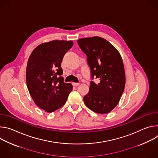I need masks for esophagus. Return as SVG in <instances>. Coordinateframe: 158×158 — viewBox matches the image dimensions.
Masks as SVG:
<instances>
[{"label": "esophagus", "mask_w": 158, "mask_h": 158, "mask_svg": "<svg viewBox=\"0 0 158 158\" xmlns=\"http://www.w3.org/2000/svg\"><path fill=\"white\" fill-rule=\"evenodd\" d=\"M79 84H80V83H79V82H77V83H76V82H73V86H77V85H79Z\"/></svg>", "instance_id": "1"}]
</instances>
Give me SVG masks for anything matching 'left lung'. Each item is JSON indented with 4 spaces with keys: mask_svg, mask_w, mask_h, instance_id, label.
Here are the masks:
<instances>
[{
    "mask_svg": "<svg viewBox=\"0 0 158 158\" xmlns=\"http://www.w3.org/2000/svg\"><path fill=\"white\" fill-rule=\"evenodd\" d=\"M86 54L92 77L89 91L84 97L85 106L94 112L107 114L119 103L126 84L124 67L119 51L105 39L98 36L77 40Z\"/></svg>",
    "mask_w": 158,
    "mask_h": 158,
    "instance_id": "left-lung-1",
    "label": "left lung"
}]
</instances>
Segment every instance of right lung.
<instances>
[{"instance_id": "right-lung-1", "label": "right lung", "mask_w": 158, "mask_h": 158, "mask_svg": "<svg viewBox=\"0 0 158 158\" xmlns=\"http://www.w3.org/2000/svg\"><path fill=\"white\" fill-rule=\"evenodd\" d=\"M72 40L44 42L32 52L26 68V83L34 103L47 112H52L65 103L73 89L64 82L61 62L73 46Z\"/></svg>"}]
</instances>
